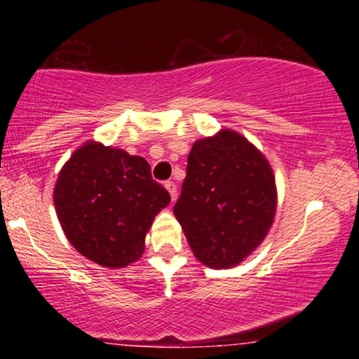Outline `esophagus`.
Listing matches in <instances>:
<instances>
[{
	"mask_svg": "<svg viewBox=\"0 0 359 359\" xmlns=\"http://www.w3.org/2000/svg\"><path fill=\"white\" fill-rule=\"evenodd\" d=\"M165 189H167L168 192H170L172 201H175L177 199V185L174 182H170V180H168V182H165Z\"/></svg>",
	"mask_w": 359,
	"mask_h": 359,
	"instance_id": "34e87169",
	"label": "esophagus"
}]
</instances>
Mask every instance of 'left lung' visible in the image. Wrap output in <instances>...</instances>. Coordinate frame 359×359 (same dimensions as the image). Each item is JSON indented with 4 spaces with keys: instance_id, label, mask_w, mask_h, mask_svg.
Returning <instances> with one entry per match:
<instances>
[{
    "instance_id": "8db88e82",
    "label": "left lung",
    "mask_w": 359,
    "mask_h": 359,
    "mask_svg": "<svg viewBox=\"0 0 359 359\" xmlns=\"http://www.w3.org/2000/svg\"><path fill=\"white\" fill-rule=\"evenodd\" d=\"M275 211L273 170L257 147L231 130L194 143L174 214L201 263H241L266 236Z\"/></svg>"
}]
</instances>
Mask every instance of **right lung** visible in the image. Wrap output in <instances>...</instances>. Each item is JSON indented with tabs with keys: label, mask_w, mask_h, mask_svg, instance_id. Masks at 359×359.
<instances>
[{
	"label": "right lung",
	"mask_w": 359,
	"mask_h": 359,
	"mask_svg": "<svg viewBox=\"0 0 359 359\" xmlns=\"http://www.w3.org/2000/svg\"><path fill=\"white\" fill-rule=\"evenodd\" d=\"M170 194L151 179L143 156L88 142L62 167L53 204L65 236L82 257L123 269L145 250L155 216Z\"/></svg>",
	"instance_id": "add662e5"
}]
</instances>
